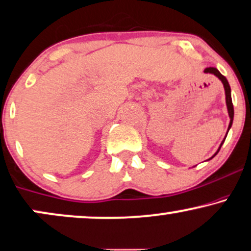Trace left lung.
<instances>
[{
  "instance_id": "left-lung-1",
  "label": "left lung",
  "mask_w": 251,
  "mask_h": 251,
  "mask_svg": "<svg viewBox=\"0 0 251 251\" xmlns=\"http://www.w3.org/2000/svg\"><path fill=\"white\" fill-rule=\"evenodd\" d=\"M204 73H206V74H213V75H215V76H217V77L219 78V80L223 82V84H224L225 95H226V105H227V110H228V115H229V118H230L229 125H228V129H227V133H226V136H227L228 131H229V129H230L231 124H233V119H234V107H233V102H231V95H230V87H229V83H228L227 78L225 77V76H224L223 74H221V73L219 72L217 68H214V67H208V68L205 69ZM226 136H225L224 140L221 141V144H220V146H219L218 151H215V154H214L213 156H212L211 158H213V157L215 156V155H217V154L219 153V151H220L221 146H223L225 140H226ZM211 158H208V160H211Z\"/></svg>"
}]
</instances>
